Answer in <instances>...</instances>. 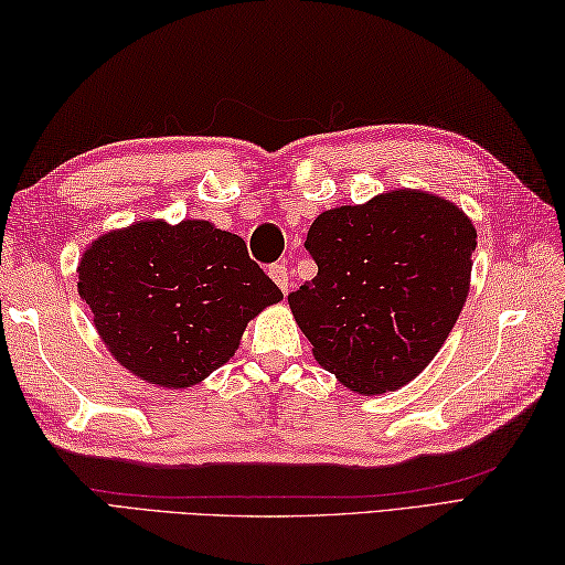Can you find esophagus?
<instances>
[{
  "label": "esophagus",
  "mask_w": 565,
  "mask_h": 565,
  "mask_svg": "<svg viewBox=\"0 0 565 565\" xmlns=\"http://www.w3.org/2000/svg\"><path fill=\"white\" fill-rule=\"evenodd\" d=\"M269 276H271V281L279 286L284 296L291 291V276H289V269H286V264H271Z\"/></svg>",
  "instance_id": "obj_1"
}]
</instances>
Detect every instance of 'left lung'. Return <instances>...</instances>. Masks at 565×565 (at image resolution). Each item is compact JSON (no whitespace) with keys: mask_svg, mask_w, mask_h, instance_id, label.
<instances>
[{"mask_svg":"<svg viewBox=\"0 0 565 565\" xmlns=\"http://www.w3.org/2000/svg\"><path fill=\"white\" fill-rule=\"evenodd\" d=\"M318 276L289 296L320 366L364 395L411 383L449 338L471 284L476 227L451 201L398 189L320 213Z\"/></svg>","mask_w":565,"mask_h":565,"instance_id":"8db88e82","label":"left lung"}]
</instances>
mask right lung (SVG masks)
Returning <instances> with one entry per match:
<instances>
[{
	"label": "right lung",
	"instance_id": "obj_1",
	"mask_svg": "<svg viewBox=\"0 0 565 565\" xmlns=\"http://www.w3.org/2000/svg\"><path fill=\"white\" fill-rule=\"evenodd\" d=\"M77 291L102 342L130 374L191 388L237 350L279 291L243 237L209 221H138L84 249Z\"/></svg>",
	"mask_w": 565,
	"mask_h": 565
}]
</instances>
